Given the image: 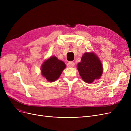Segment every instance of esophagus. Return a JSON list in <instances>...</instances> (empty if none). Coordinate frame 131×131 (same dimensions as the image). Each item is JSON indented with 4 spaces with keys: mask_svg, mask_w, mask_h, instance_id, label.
<instances>
[{
    "mask_svg": "<svg viewBox=\"0 0 131 131\" xmlns=\"http://www.w3.org/2000/svg\"><path fill=\"white\" fill-rule=\"evenodd\" d=\"M75 66V63L73 61H70L68 63V66L69 67H74Z\"/></svg>",
    "mask_w": 131,
    "mask_h": 131,
    "instance_id": "obj_1",
    "label": "esophagus"
}]
</instances>
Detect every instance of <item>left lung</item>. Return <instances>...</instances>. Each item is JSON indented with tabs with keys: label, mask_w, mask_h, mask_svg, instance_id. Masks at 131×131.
Returning <instances> with one entry per match:
<instances>
[{
	"label": "left lung",
	"mask_w": 131,
	"mask_h": 131,
	"mask_svg": "<svg viewBox=\"0 0 131 131\" xmlns=\"http://www.w3.org/2000/svg\"><path fill=\"white\" fill-rule=\"evenodd\" d=\"M77 67L81 78L88 84L100 79L103 70L100 59L92 52L83 54Z\"/></svg>",
	"instance_id": "1"
}]
</instances>
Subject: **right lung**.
I'll use <instances>...</instances> for the list:
<instances>
[{
  "mask_svg": "<svg viewBox=\"0 0 131 131\" xmlns=\"http://www.w3.org/2000/svg\"><path fill=\"white\" fill-rule=\"evenodd\" d=\"M66 65L56 56H51L42 63L41 67L43 77L49 82H53L59 78Z\"/></svg>",
  "mask_w": 131,
  "mask_h": 131,
  "instance_id": "obj_1",
  "label": "right lung"
}]
</instances>
